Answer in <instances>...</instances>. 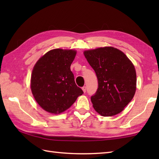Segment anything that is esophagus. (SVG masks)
Segmentation results:
<instances>
[{"label":"esophagus","mask_w":159,"mask_h":159,"mask_svg":"<svg viewBox=\"0 0 159 159\" xmlns=\"http://www.w3.org/2000/svg\"><path fill=\"white\" fill-rule=\"evenodd\" d=\"M82 89H83V92H84V93H85V92H86V87H85V86L83 87H82Z\"/></svg>","instance_id":"obj_1"}]
</instances>
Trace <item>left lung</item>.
Here are the masks:
<instances>
[{
	"label": "left lung",
	"mask_w": 159,
	"mask_h": 159,
	"mask_svg": "<svg viewBox=\"0 0 159 159\" xmlns=\"http://www.w3.org/2000/svg\"><path fill=\"white\" fill-rule=\"evenodd\" d=\"M83 53L98 82V88L91 97L93 109L104 117L120 113L135 93L137 76L133 63L123 52L111 46Z\"/></svg>",
	"instance_id": "1"
}]
</instances>
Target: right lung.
Masks as SVG:
<instances>
[{
	"mask_svg": "<svg viewBox=\"0 0 159 159\" xmlns=\"http://www.w3.org/2000/svg\"><path fill=\"white\" fill-rule=\"evenodd\" d=\"M76 55L74 50L53 49L42 56L33 67L31 92L36 102L47 112H63L83 93L76 85L70 70Z\"/></svg>",
	"mask_w": 159,
	"mask_h": 159,
	"instance_id": "1",
	"label": "right lung"
}]
</instances>
